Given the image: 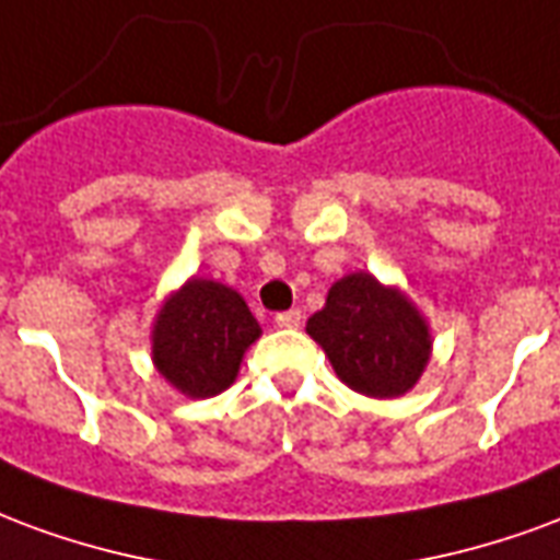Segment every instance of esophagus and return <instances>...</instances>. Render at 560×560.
Masks as SVG:
<instances>
[{
	"label": "esophagus",
	"instance_id": "obj_1",
	"mask_svg": "<svg viewBox=\"0 0 560 560\" xmlns=\"http://www.w3.org/2000/svg\"><path fill=\"white\" fill-rule=\"evenodd\" d=\"M301 319H304V316H301V310L292 307V310H285V313H277L275 322L280 325V328H298Z\"/></svg>",
	"mask_w": 560,
	"mask_h": 560
}]
</instances>
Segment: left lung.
<instances>
[{
	"label": "left lung",
	"instance_id": "obj_1",
	"mask_svg": "<svg viewBox=\"0 0 560 560\" xmlns=\"http://www.w3.org/2000/svg\"><path fill=\"white\" fill-rule=\"evenodd\" d=\"M307 334L328 354L340 382L364 397H402L430 364V325L394 285L354 271L328 289Z\"/></svg>",
	"mask_w": 560,
	"mask_h": 560
}]
</instances>
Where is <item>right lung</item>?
<instances>
[{
	"mask_svg": "<svg viewBox=\"0 0 560 560\" xmlns=\"http://www.w3.org/2000/svg\"><path fill=\"white\" fill-rule=\"evenodd\" d=\"M259 334V322L235 289L194 277L163 301L151 330V358L175 390L208 399L235 382L241 358Z\"/></svg>",
	"mask_w": 560,
	"mask_h": 560,
	"instance_id": "right-lung-1",
	"label": "right lung"
}]
</instances>
